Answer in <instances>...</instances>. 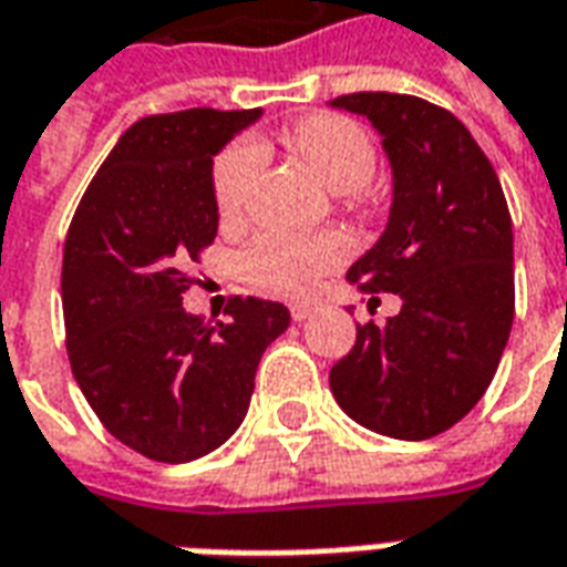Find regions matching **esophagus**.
I'll use <instances>...</instances> for the list:
<instances>
[{
  "mask_svg": "<svg viewBox=\"0 0 567 567\" xmlns=\"http://www.w3.org/2000/svg\"><path fill=\"white\" fill-rule=\"evenodd\" d=\"M312 312H316V307H312V303H291V319L295 321L309 319Z\"/></svg>",
  "mask_w": 567,
  "mask_h": 567,
  "instance_id": "1",
  "label": "esophagus"
}]
</instances>
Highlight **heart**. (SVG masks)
Returning <instances> with one entry per match:
<instances>
[{"mask_svg":"<svg viewBox=\"0 0 567 567\" xmlns=\"http://www.w3.org/2000/svg\"><path fill=\"white\" fill-rule=\"evenodd\" d=\"M288 148L333 194H355L377 169V145L358 121L343 115H307L285 133ZM260 166L255 142L239 140L218 154L212 197L221 221L243 218ZM349 255L343 236L270 234L255 239L239 258V272L264 295L307 297Z\"/></svg>","mask_w":567,"mask_h":567,"instance_id":"heart-1","label":"heart"}]
</instances>
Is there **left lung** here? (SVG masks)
Masks as SVG:
<instances>
[{"instance_id":"obj_1","label":"left lung","mask_w":567,"mask_h":567,"mask_svg":"<svg viewBox=\"0 0 567 567\" xmlns=\"http://www.w3.org/2000/svg\"><path fill=\"white\" fill-rule=\"evenodd\" d=\"M331 105L377 127L394 185L385 230L346 279L404 303L382 328L358 324L352 352L331 368V392L377 434L437 437L486 394L511 337L507 199L471 130L446 109L385 91Z\"/></svg>"}]
</instances>
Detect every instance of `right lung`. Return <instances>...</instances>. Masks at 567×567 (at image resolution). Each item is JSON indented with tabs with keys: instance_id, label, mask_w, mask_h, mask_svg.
Listing matches in <instances>:
<instances>
[{
	"instance_id": "1",
	"label": "right lung",
	"mask_w": 567,
	"mask_h": 567,
	"mask_svg": "<svg viewBox=\"0 0 567 567\" xmlns=\"http://www.w3.org/2000/svg\"><path fill=\"white\" fill-rule=\"evenodd\" d=\"M260 109L136 121L84 190L63 246L66 352L105 431L145 458L194 462L243 425L264 349L291 312L230 297L227 321L182 307L185 267L218 234L212 157Z\"/></svg>"
}]
</instances>
